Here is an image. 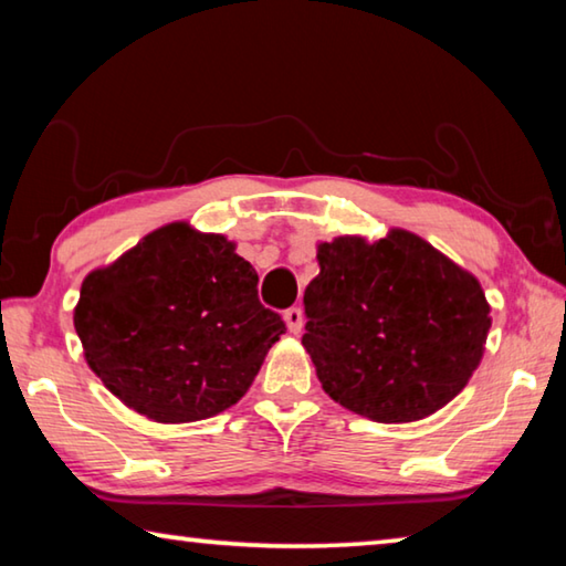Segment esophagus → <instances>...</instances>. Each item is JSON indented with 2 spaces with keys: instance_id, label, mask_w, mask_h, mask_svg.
<instances>
[{
  "instance_id": "34e87169",
  "label": "esophagus",
  "mask_w": 566,
  "mask_h": 566,
  "mask_svg": "<svg viewBox=\"0 0 566 566\" xmlns=\"http://www.w3.org/2000/svg\"><path fill=\"white\" fill-rule=\"evenodd\" d=\"M284 322L292 334H300L304 327V312L300 310V306H290V310L284 312Z\"/></svg>"
}]
</instances>
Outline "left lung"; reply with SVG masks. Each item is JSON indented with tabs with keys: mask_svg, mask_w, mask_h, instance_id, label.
I'll list each match as a JSON object with an SVG mask.
<instances>
[{
	"mask_svg": "<svg viewBox=\"0 0 566 566\" xmlns=\"http://www.w3.org/2000/svg\"><path fill=\"white\" fill-rule=\"evenodd\" d=\"M302 344L327 395L385 424L452 401L482 359L490 304L472 274L405 229L319 244Z\"/></svg>",
	"mask_w": 566,
	"mask_h": 566,
	"instance_id": "left-lung-1",
	"label": "left lung"
}]
</instances>
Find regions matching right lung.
<instances>
[{
    "instance_id": "obj_1",
    "label": "right lung",
    "mask_w": 566,
    "mask_h": 566,
    "mask_svg": "<svg viewBox=\"0 0 566 566\" xmlns=\"http://www.w3.org/2000/svg\"><path fill=\"white\" fill-rule=\"evenodd\" d=\"M256 282L224 237L167 224L84 280L74 327L124 405L165 424L207 419L247 395L286 332Z\"/></svg>"
}]
</instances>
